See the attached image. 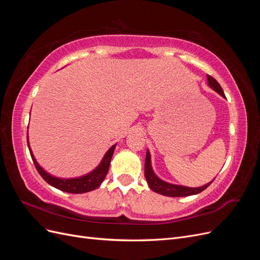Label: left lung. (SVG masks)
Instances as JSON below:
<instances>
[{"label": "left lung", "mask_w": 260, "mask_h": 260, "mask_svg": "<svg viewBox=\"0 0 260 260\" xmlns=\"http://www.w3.org/2000/svg\"><path fill=\"white\" fill-rule=\"evenodd\" d=\"M207 80L208 84L211 89H214L217 93H219L220 95L225 98L224 93L222 91V88L220 86V84L217 82L215 78H212L211 76L207 75ZM144 176L146 178V181L148 183V186L151 187V190L154 192L165 195V196H170V198H182V196H188V195H194V194H199L202 191L207 188L211 182L200 186V187H187L183 185H177V184H171L168 182H165L161 179L157 177L154 171L152 169V165H151V154H149L148 149L146 152V157H145V166H144Z\"/></svg>", "instance_id": "obj_1"}]
</instances>
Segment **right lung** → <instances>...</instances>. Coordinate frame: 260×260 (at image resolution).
I'll return each instance as SVG.
<instances>
[{"instance_id":"add662e5","label":"right lung","mask_w":260,"mask_h":260,"mask_svg":"<svg viewBox=\"0 0 260 260\" xmlns=\"http://www.w3.org/2000/svg\"><path fill=\"white\" fill-rule=\"evenodd\" d=\"M27 142H28V147L30 151L31 158H32L35 166H36L39 174H40V176L50 185L58 188V190H60V191H64L67 193H74V194L90 192V191L95 190V188H98L101 185V183L103 182L104 178L107 175L108 169H109V164H111L112 156L114 154L115 147H116V144H115L111 148H109L106 152V154L104 155L103 159H102L99 166L93 171L89 172L88 175L79 177V178H74V179H60V178L51 176L42 167H40V165L37 162L32 152H31V148L29 146L28 137H27Z\"/></svg>"}]
</instances>
